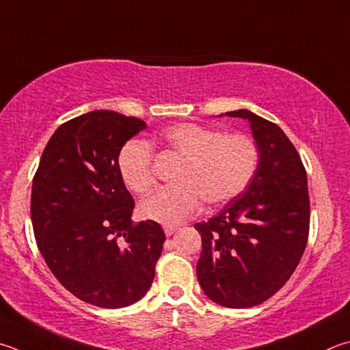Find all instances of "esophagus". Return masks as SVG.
Here are the masks:
<instances>
[{
    "label": "esophagus",
    "instance_id": "esophagus-1",
    "mask_svg": "<svg viewBox=\"0 0 350 350\" xmlns=\"http://www.w3.org/2000/svg\"><path fill=\"white\" fill-rule=\"evenodd\" d=\"M163 231H165V236H173V234L177 231V226L174 225H163Z\"/></svg>",
    "mask_w": 350,
    "mask_h": 350
}]
</instances>
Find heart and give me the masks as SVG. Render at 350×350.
<instances>
[{
  "label": "heart",
  "mask_w": 350,
  "mask_h": 350,
  "mask_svg": "<svg viewBox=\"0 0 350 350\" xmlns=\"http://www.w3.org/2000/svg\"><path fill=\"white\" fill-rule=\"evenodd\" d=\"M157 142L182 157L174 187L162 188L141 205L144 217L161 224H179L202 208L228 203L250 185L258 167L256 141L243 133L182 122L163 129ZM118 171L131 193L144 196L156 183L153 151L137 139L126 142L118 154Z\"/></svg>",
  "instance_id": "obj_1"
}]
</instances>
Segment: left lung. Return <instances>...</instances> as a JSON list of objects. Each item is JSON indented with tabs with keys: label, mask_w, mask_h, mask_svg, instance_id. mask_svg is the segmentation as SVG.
I'll list each match as a JSON object with an SVG mask.
<instances>
[{
	"label": "left lung",
	"mask_w": 350,
	"mask_h": 350,
	"mask_svg": "<svg viewBox=\"0 0 350 350\" xmlns=\"http://www.w3.org/2000/svg\"><path fill=\"white\" fill-rule=\"evenodd\" d=\"M251 124L260 151L250 185L206 221L197 278L209 300L243 309L268 300L294 274L309 237L308 176L277 124L247 110L226 113Z\"/></svg>",
	"instance_id": "1"
}]
</instances>
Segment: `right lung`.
Segmentation results:
<instances>
[{
  "instance_id": "right-lung-1",
  "label": "right lung",
  "mask_w": 350,
  "mask_h": 350,
  "mask_svg": "<svg viewBox=\"0 0 350 350\" xmlns=\"http://www.w3.org/2000/svg\"><path fill=\"white\" fill-rule=\"evenodd\" d=\"M144 120L96 110L58 126L31 185L38 250L64 288L88 304L125 308L147 294L165 234L154 220L135 224L118 154Z\"/></svg>"
}]
</instances>
